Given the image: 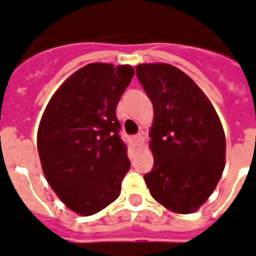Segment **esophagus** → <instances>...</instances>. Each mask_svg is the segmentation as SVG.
Instances as JSON below:
<instances>
[{
	"label": "esophagus",
	"instance_id": "obj_1",
	"mask_svg": "<svg viewBox=\"0 0 256 256\" xmlns=\"http://www.w3.org/2000/svg\"><path fill=\"white\" fill-rule=\"evenodd\" d=\"M134 142L136 143V144H142V143H143V135H142L140 132L136 135H134Z\"/></svg>",
	"mask_w": 256,
	"mask_h": 256
}]
</instances>
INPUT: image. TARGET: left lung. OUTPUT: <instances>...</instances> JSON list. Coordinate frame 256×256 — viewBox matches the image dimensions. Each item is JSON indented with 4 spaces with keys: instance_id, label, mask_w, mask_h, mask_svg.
<instances>
[{
    "instance_id": "1",
    "label": "left lung",
    "mask_w": 256,
    "mask_h": 256,
    "mask_svg": "<svg viewBox=\"0 0 256 256\" xmlns=\"http://www.w3.org/2000/svg\"><path fill=\"white\" fill-rule=\"evenodd\" d=\"M135 68L154 112V166L144 181L160 204L191 214L212 194L224 170L221 122L200 88L180 68L166 64Z\"/></svg>"
}]
</instances>
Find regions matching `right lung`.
I'll return each mask as SVG.
<instances>
[{"instance_id": "1", "label": "right lung", "mask_w": 256, "mask_h": 256, "mask_svg": "<svg viewBox=\"0 0 256 256\" xmlns=\"http://www.w3.org/2000/svg\"><path fill=\"white\" fill-rule=\"evenodd\" d=\"M132 76L128 65H86L57 90L42 114L38 151L45 178L82 216L114 202L130 169L116 106Z\"/></svg>"}]
</instances>
